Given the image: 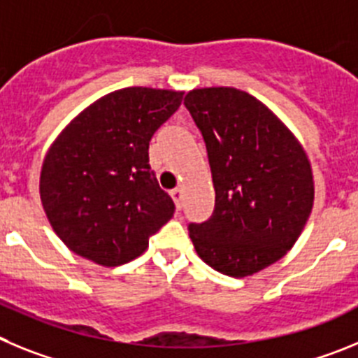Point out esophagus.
I'll return each mask as SVG.
<instances>
[{
  "label": "esophagus",
  "mask_w": 358,
  "mask_h": 358,
  "mask_svg": "<svg viewBox=\"0 0 358 358\" xmlns=\"http://www.w3.org/2000/svg\"><path fill=\"white\" fill-rule=\"evenodd\" d=\"M171 198L175 199L176 203V208H182V198H183V192L180 187H176V189H173L171 191Z\"/></svg>",
  "instance_id": "esophagus-1"
}]
</instances>
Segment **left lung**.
Returning <instances> with one entry per match:
<instances>
[{"instance_id":"1","label":"left lung","mask_w":358,"mask_h":358,"mask_svg":"<svg viewBox=\"0 0 358 358\" xmlns=\"http://www.w3.org/2000/svg\"><path fill=\"white\" fill-rule=\"evenodd\" d=\"M207 146L215 205L189 224L196 253L243 278L282 259L314 203L310 164L294 135L266 105L231 87L196 89L183 99Z\"/></svg>"}]
</instances>
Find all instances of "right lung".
Wrapping results in <instances>:
<instances>
[{
	"label": "right lung",
	"instance_id": "right-lung-1",
	"mask_svg": "<svg viewBox=\"0 0 358 358\" xmlns=\"http://www.w3.org/2000/svg\"><path fill=\"white\" fill-rule=\"evenodd\" d=\"M182 98L148 87L110 92L50 148L41 199L53 230L76 255L107 267L127 264L173 217L175 203L159 185L148 150Z\"/></svg>",
	"mask_w": 358,
	"mask_h": 358
}]
</instances>
